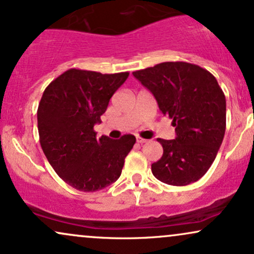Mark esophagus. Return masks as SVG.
Here are the masks:
<instances>
[{
    "label": "esophagus",
    "instance_id": "esophagus-1",
    "mask_svg": "<svg viewBox=\"0 0 254 254\" xmlns=\"http://www.w3.org/2000/svg\"><path fill=\"white\" fill-rule=\"evenodd\" d=\"M136 140H137V143H139V144H144V143H146V139L142 138V137H137Z\"/></svg>",
    "mask_w": 254,
    "mask_h": 254
}]
</instances>
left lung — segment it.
Masks as SVG:
<instances>
[{"mask_svg":"<svg viewBox=\"0 0 254 254\" xmlns=\"http://www.w3.org/2000/svg\"><path fill=\"white\" fill-rule=\"evenodd\" d=\"M173 119L175 139L157 138L163 155L151 164L160 181L187 186L214 162L226 130V98L212 73L183 61H168L132 73Z\"/></svg>","mask_w":254,"mask_h":254,"instance_id":"obj_1","label":"left lung"}]
</instances>
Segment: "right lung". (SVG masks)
Returning a JSON list of instances; mask_svg holds the SVG:
<instances>
[{"label":"right lung","mask_w":254,"mask_h":254,"mask_svg":"<svg viewBox=\"0 0 254 254\" xmlns=\"http://www.w3.org/2000/svg\"><path fill=\"white\" fill-rule=\"evenodd\" d=\"M129 72L102 74L71 68L46 87L38 108V129L44 154L67 185L97 191L116 182L136 137L97 138L94 124L108 109Z\"/></svg>","instance_id":"obj_1"}]
</instances>
